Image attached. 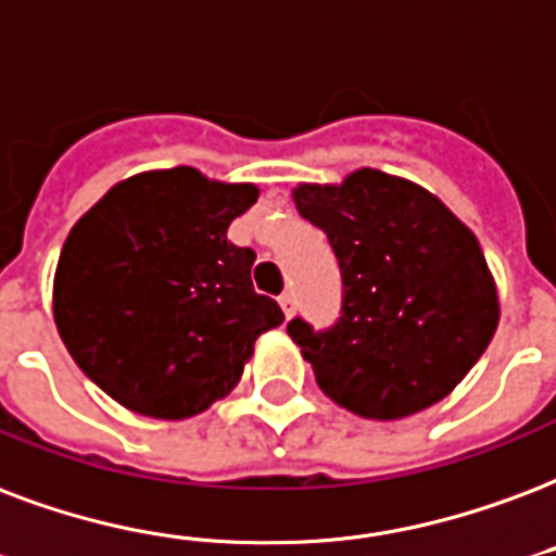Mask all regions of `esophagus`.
Segmentation results:
<instances>
[{
    "instance_id": "1",
    "label": "esophagus",
    "mask_w": 556,
    "mask_h": 556,
    "mask_svg": "<svg viewBox=\"0 0 556 556\" xmlns=\"http://www.w3.org/2000/svg\"><path fill=\"white\" fill-rule=\"evenodd\" d=\"M279 306H282V312H286V317H291V315H294V308H296V300H294V294H291V291H286V294L279 296Z\"/></svg>"
}]
</instances>
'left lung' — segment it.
<instances>
[{
	"label": "left lung",
	"instance_id": "left-lung-1",
	"mask_svg": "<svg viewBox=\"0 0 556 556\" xmlns=\"http://www.w3.org/2000/svg\"><path fill=\"white\" fill-rule=\"evenodd\" d=\"M303 218L329 236L341 320L288 324L320 391L364 419H402L446 400L490 346L498 288L476 232L429 189L379 168L296 184Z\"/></svg>",
	"mask_w": 556,
	"mask_h": 556
}]
</instances>
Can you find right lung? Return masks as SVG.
Segmentation results:
<instances>
[{
	"mask_svg": "<svg viewBox=\"0 0 556 556\" xmlns=\"http://www.w3.org/2000/svg\"><path fill=\"white\" fill-rule=\"evenodd\" d=\"M256 198V184L177 165L118 180L75 222L54 268V326L122 408L203 414L239 384L256 338L286 320L253 291L256 253L227 239Z\"/></svg>",
	"mask_w": 556,
	"mask_h": 556,
	"instance_id": "add662e5",
	"label": "right lung"
}]
</instances>
